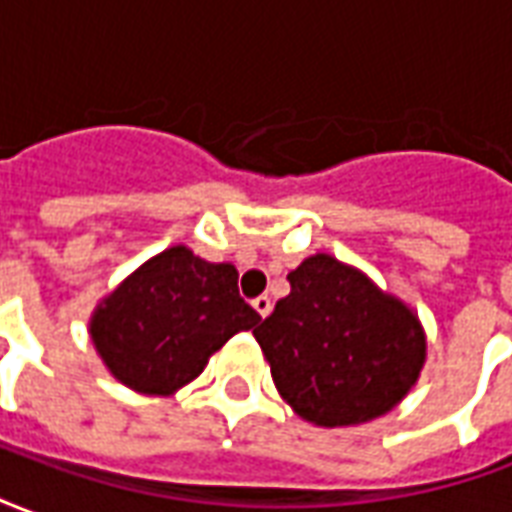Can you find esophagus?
<instances>
[{"label": "esophagus", "instance_id": "obj_1", "mask_svg": "<svg viewBox=\"0 0 512 512\" xmlns=\"http://www.w3.org/2000/svg\"><path fill=\"white\" fill-rule=\"evenodd\" d=\"M252 307H255L260 318H268V312H271V299H268V296H257V299L252 301Z\"/></svg>", "mask_w": 512, "mask_h": 512}]
</instances>
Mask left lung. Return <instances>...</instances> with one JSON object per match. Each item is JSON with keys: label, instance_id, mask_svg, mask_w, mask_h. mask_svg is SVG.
<instances>
[{"label": "left lung", "instance_id": "8db88e82", "mask_svg": "<svg viewBox=\"0 0 512 512\" xmlns=\"http://www.w3.org/2000/svg\"><path fill=\"white\" fill-rule=\"evenodd\" d=\"M288 282L255 329L279 395L321 428L392 411L428 354L417 315L332 255L307 257Z\"/></svg>", "mask_w": 512, "mask_h": 512}]
</instances>
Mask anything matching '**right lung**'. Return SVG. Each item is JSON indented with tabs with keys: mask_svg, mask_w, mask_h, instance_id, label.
<instances>
[{
	"mask_svg": "<svg viewBox=\"0 0 512 512\" xmlns=\"http://www.w3.org/2000/svg\"><path fill=\"white\" fill-rule=\"evenodd\" d=\"M257 321L260 315L238 296L235 266L169 246L95 307L90 337L120 384L142 395H172Z\"/></svg>",
	"mask_w": 512,
	"mask_h": 512,
	"instance_id": "1",
	"label": "right lung"
}]
</instances>
